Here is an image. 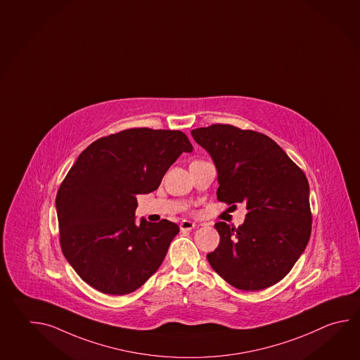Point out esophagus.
Returning a JSON list of instances; mask_svg holds the SVG:
<instances>
[{"label": "esophagus", "mask_w": 360, "mask_h": 360, "mask_svg": "<svg viewBox=\"0 0 360 360\" xmlns=\"http://www.w3.org/2000/svg\"><path fill=\"white\" fill-rule=\"evenodd\" d=\"M195 227H196V223H193L191 220H182V223H181L182 231H191Z\"/></svg>", "instance_id": "34e87169"}]
</instances>
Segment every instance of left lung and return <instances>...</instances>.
<instances>
[{"label":"left lung","mask_w":360,"mask_h":360,"mask_svg":"<svg viewBox=\"0 0 360 360\" xmlns=\"http://www.w3.org/2000/svg\"><path fill=\"white\" fill-rule=\"evenodd\" d=\"M218 172L217 198L245 202L243 224L215 223L219 245L206 257L229 285L243 291L273 286L292 269L311 232L304 172L263 133L213 124L191 131ZM236 206V205H235Z\"/></svg>","instance_id":"8db88e82"}]
</instances>
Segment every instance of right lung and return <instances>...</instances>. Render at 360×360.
Returning a JSON list of instances; mask_svg holds the SVG:
<instances>
[{
    "label": "right lung",
    "mask_w": 360,
    "mask_h": 360,
    "mask_svg": "<svg viewBox=\"0 0 360 360\" xmlns=\"http://www.w3.org/2000/svg\"><path fill=\"white\" fill-rule=\"evenodd\" d=\"M191 142L181 131L132 128L92 142L56 195L60 245L74 271L108 295L131 294L162 265L176 223H134L137 195L155 191Z\"/></svg>",
    "instance_id": "obj_1"
}]
</instances>
